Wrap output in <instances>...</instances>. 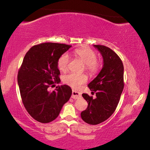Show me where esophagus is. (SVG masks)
Masks as SVG:
<instances>
[{"label": "esophagus", "mask_w": 150, "mask_h": 150, "mask_svg": "<svg viewBox=\"0 0 150 150\" xmlns=\"http://www.w3.org/2000/svg\"><path fill=\"white\" fill-rule=\"evenodd\" d=\"M81 96V94L80 93L77 92V91L73 90L72 91V95H71V97L73 98H74V99H77L79 97Z\"/></svg>", "instance_id": "1"}]
</instances>
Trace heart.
Returning a JSON list of instances; mask_svg holds the SVG:
<instances>
[{
  "label": "heart",
  "instance_id": "obj_1",
  "mask_svg": "<svg viewBox=\"0 0 150 150\" xmlns=\"http://www.w3.org/2000/svg\"><path fill=\"white\" fill-rule=\"evenodd\" d=\"M76 57L79 59L85 64V70L91 76H95L99 73L101 68V62L97 59L96 52L91 48L81 47L74 51ZM70 62L69 56L67 54H63L57 59V65L62 72L67 71ZM88 77L85 74H77L71 73L65 75L63 81L66 85L73 88H77L87 81Z\"/></svg>",
  "mask_w": 150,
  "mask_h": 150
}]
</instances>
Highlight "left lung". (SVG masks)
I'll list each match as a JSON object with an SVG mask.
<instances>
[{
  "label": "left lung",
  "mask_w": 150,
  "mask_h": 150,
  "mask_svg": "<svg viewBox=\"0 0 150 150\" xmlns=\"http://www.w3.org/2000/svg\"><path fill=\"white\" fill-rule=\"evenodd\" d=\"M103 57V67L99 74L88 85L96 98L83 93L88 107L81 113L86 123L96 125L105 121L115 111L122 92L124 65L120 57L109 48L102 45H94Z\"/></svg>",
  "instance_id": "8db88e82"
}]
</instances>
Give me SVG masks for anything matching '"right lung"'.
Returning <instances> with one entry per match:
<instances>
[{"instance_id":"1","label":"right lung","mask_w":150,"mask_h":150,"mask_svg":"<svg viewBox=\"0 0 150 150\" xmlns=\"http://www.w3.org/2000/svg\"><path fill=\"white\" fill-rule=\"evenodd\" d=\"M71 45L46 42L32 46L24 57L18 73L22 103L29 115L38 122L49 123L59 115L69 100L72 90L68 85L48 88L60 82L57 59Z\"/></svg>"}]
</instances>
